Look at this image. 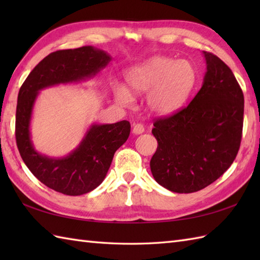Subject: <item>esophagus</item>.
Here are the masks:
<instances>
[{
  "label": "esophagus",
  "instance_id": "34e87169",
  "mask_svg": "<svg viewBox=\"0 0 260 260\" xmlns=\"http://www.w3.org/2000/svg\"><path fill=\"white\" fill-rule=\"evenodd\" d=\"M133 133L136 135L144 133V126H143V124H139V123L134 124L133 125Z\"/></svg>",
  "mask_w": 260,
  "mask_h": 260
}]
</instances>
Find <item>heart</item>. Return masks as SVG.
<instances>
[{
    "label": "heart",
    "mask_w": 260,
    "mask_h": 260,
    "mask_svg": "<svg viewBox=\"0 0 260 260\" xmlns=\"http://www.w3.org/2000/svg\"><path fill=\"white\" fill-rule=\"evenodd\" d=\"M197 70L189 60H174L157 56L131 68L126 73L127 89L114 86L115 99L121 106H128L134 95L146 93L151 112L169 115L183 106L196 86Z\"/></svg>",
    "instance_id": "obj_1"
}]
</instances>
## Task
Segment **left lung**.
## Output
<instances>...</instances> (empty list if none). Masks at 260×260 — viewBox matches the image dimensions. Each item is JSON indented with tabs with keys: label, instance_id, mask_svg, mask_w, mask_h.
I'll return each mask as SVG.
<instances>
[{
	"label": "left lung",
	"instance_id": "1",
	"mask_svg": "<svg viewBox=\"0 0 260 260\" xmlns=\"http://www.w3.org/2000/svg\"><path fill=\"white\" fill-rule=\"evenodd\" d=\"M207 71L201 89L180 112L154 121L157 150L151 171L159 185L192 193L219 179L238 154L244 125V93L221 59L203 51Z\"/></svg>",
	"mask_w": 260,
	"mask_h": 260
}]
</instances>
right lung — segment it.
<instances>
[{
  "mask_svg": "<svg viewBox=\"0 0 260 260\" xmlns=\"http://www.w3.org/2000/svg\"><path fill=\"white\" fill-rule=\"evenodd\" d=\"M112 57L86 46L52 52L39 62L21 86L15 116V139L20 155L36 178L67 196H81L102 183L115 152L129 136L131 124H92L80 144L64 157H50L36 151L30 123L39 91L47 87L89 79L109 63Z\"/></svg>",
  "mask_w": 260,
  "mask_h": 260,
  "instance_id": "obj_1",
  "label": "right lung"
}]
</instances>
